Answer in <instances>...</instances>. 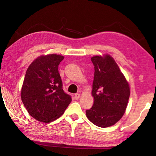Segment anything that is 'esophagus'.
Here are the masks:
<instances>
[{"instance_id": "esophagus-1", "label": "esophagus", "mask_w": 156, "mask_h": 156, "mask_svg": "<svg viewBox=\"0 0 156 156\" xmlns=\"http://www.w3.org/2000/svg\"><path fill=\"white\" fill-rule=\"evenodd\" d=\"M74 98H75V99H79L80 98V94H74Z\"/></svg>"}]
</instances>
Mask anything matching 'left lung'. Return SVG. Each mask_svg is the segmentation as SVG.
Wrapping results in <instances>:
<instances>
[{
	"label": "left lung",
	"instance_id": "left-lung-1",
	"mask_svg": "<svg viewBox=\"0 0 156 156\" xmlns=\"http://www.w3.org/2000/svg\"><path fill=\"white\" fill-rule=\"evenodd\" d=\"M94 75L91 95L94 104L86 111L94 124L106 128L116 123L124 114L130 97V86L114 59L108 54L91 57Z\"/></svg>",
	"mask_w": 156,
	"mask_h": 156
}]
</instances>
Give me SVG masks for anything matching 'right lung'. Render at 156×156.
Returning a JSON list of instances; mask_svg holds the SVG:
<instances>
[{"label":"right lung","instance_id":"add662e5","mask_svg":"<svg viewBox=\"0 0 156 156\" xmlns=\"http://www.w3.org/2000/svg\"><path fill=\"white\" fill-rule=\"evenodd\" d=\"M60 55H42L27 68L21 89V99L29 114L38 121L50 123L59 118L72 98L64 92L58 66Z\"/></svg>","mask_w":156,"mask_h":156}]
</instances>
